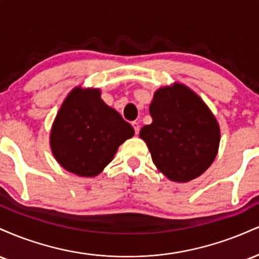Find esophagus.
<instances>
[{"label": "esophagus", "instance_id": "1", "mask_svg": "<svg viewBox=\"0 0 259 259\" xmlns=\"http://www.w3.org/2000/svg\"><path fill=\"white\" fill-rule=\"evenodd\" d=\"M133 126H134V130H135L136 135H139V133H140V124L138 123V121H133Z\"/></svg>", "mask_w": 259, "mask_h": 259}]
</instances>
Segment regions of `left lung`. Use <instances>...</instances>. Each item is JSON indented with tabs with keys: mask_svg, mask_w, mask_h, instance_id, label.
I'll return each instance as SVG.
<instances>
[{
	"mask_svg": "<svg viewBox=\"0 0 259 259\" xmlns=\"http://www.w3.org/2000/svg\"><path fill=\"white\" fill-rule=\"evenodd\" d=\"M152 123L142 126L157 169L175 183L203 174L218 153L221 127L203 100L186 85L174 82L154 92Z\"/></svg>",
	"mask_w": 259,
	"mask_h": 259,
	"instance_id": "8db88e82",
	"label": "left lung"
}]
</instances>
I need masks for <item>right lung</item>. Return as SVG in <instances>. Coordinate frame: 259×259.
<instances>
[{"label": "right lung", "instance_id": "add662e5", "mask_svg": "<svg viewBox=\"0 0 259 259\" xmlns=\"http://www.w3.org/2000/svg\"><path fill=\"white\" fill-rule=\"evenodd\" d=\"M134 134V127L119 113L103 102L100 89L76 86L56 115L50 145L53 157L65 170L94 178Z\"/></svg>", "mask_w": 259, "mask_h": 259}]
</instances>
